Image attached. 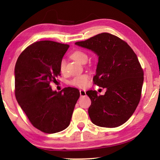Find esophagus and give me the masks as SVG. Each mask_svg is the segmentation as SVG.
I'll list each match as a JSON object with an SVG mask.
<instances>
[{"label": "esophagus", "mask_w": 160, "mask_h": 160, "mask_svg": "<svg viewBox=\"0 0 160 160\" xmlns=\"http://www.w3.org/2000/svg\"><path fill=\"white\" fill-rule=\"evenodd\" d=\"M80 94L81 97H84L86 95V91L85 90H80Z\"/></svg>", "instance_id": "1"}]
</instances>
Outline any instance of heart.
<instances>
[{
    "label": "heart",
    "mask_w": 160,
    "mask_h": 160,
    "mask_svg": "<svg viewBox=\"0 0 160 160\" xmlns=\"http://www.w3.org/2000/svg\"><path fill=\"white\" fill-rule=\"evenodd\" d=\"M70 57L77 61L80 63H86L88 60V56L85 52L81 50H76L70 54ZM66 68V62L64 60H61L59 65V69L61 72H63ZM90 83V76L87 74H83L74 77L70 81V85L76 88H84Z\"/></svg>",
    "instance_id": "obj_1"
}]
</instances>
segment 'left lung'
Here are the masks:
<instances>
[{
    "mask_svg": "<svg viewBox=\"0 0 160 160\" xmlns=\"http://www.w3.org/2000/svg\"><path fill=\"white\" fill-rule=\"evenodd\" d=\"M75 44L99 56L94 85L107 88L104 95L86 94L91 99L88 113L94 124L105 128L122 125L134 113L141 97L144 72L136 54L120 38L101 33Z\"/></svg>",
    "mask_w": 160,
    "mask_h": 160,
    "instance_id": "left-lung-1",
    "label": "left lung"
}]
</instances>
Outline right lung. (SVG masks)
<instances>
[{
  "label": "right lung",
  "instance_id": "add662e5",
  "mask_svg": "<svg viewBox=\"0 0 160 160\" xmlns=\"http://www.w3.org/2000/svg\"><path fill=\"white\" fill-rule=\"evenodd\" d=\"M68 44L39 41L27 47L15 67V94L32 126L46 133L66 129L71 120L80 92L74 88L52 91L57 82L59 65Z\"/></svg>",
  "mask_w": 160,
  "mask_h": 160
}]
</instances>
